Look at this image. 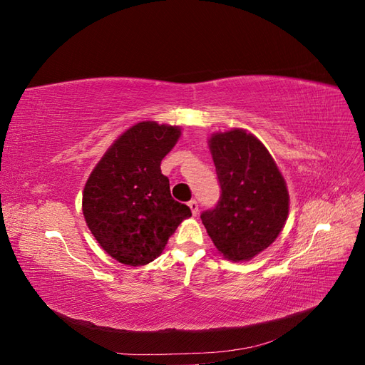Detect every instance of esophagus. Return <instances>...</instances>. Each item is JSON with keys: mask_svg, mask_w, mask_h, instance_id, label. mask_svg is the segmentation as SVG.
<instances>
[{"mask_svg": "<svg viewBox=\"0 0 365 365\" xmlns=\"http://www.w3.org/2000/svg\"><path fill=\"white\" fill-rule=\"evenodd\" d=\"M189 207H190V210H192V215L196 216V215H197V201L192 200V201L189 202Z\"/></svg>", "mask_w": 365, "mask_h": 365, "instance_id": "obj_1", "label": "esophagus"}]
</instances>
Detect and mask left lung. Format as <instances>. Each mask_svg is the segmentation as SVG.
Masks as SVG:
<instances>
[{
  "mask_svg": "<svg viewBox=\"0 0 365 365\" xmlns=\"http://www.w3.org/2000/svg\"><path fill=\"white\" fill-rule=\"evenodd\" d=\"M220 196L201 213L215 247L239 262L267 250L288 217L289 195L269 152L242 129L210 138Z\"/></svg>",
  "mask_w": 365,
  "mask_h": 365,
  "instance_id": "obj_1",
  "label": "left lung"
}]
</instances>
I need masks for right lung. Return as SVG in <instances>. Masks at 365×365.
<instances>
[{
  "label": "right lung",
  "mask_w": 365,
  "mask_h": 365,
  "mask_svg": "<svg viewBox=\"0 0 365 365\" xmlns=\"http://www.w3.org/2000/svg\"><path fill=\"white\" fill-rule=\"evenodd\" d=\"M175 126L141 121L108 149L83 190V216L109 256L130 267L157 259L190 208L175 201L161 160L178 141Z\"/></svg>",
  "instance_id": "right-lung-1"
}]
</instances>
